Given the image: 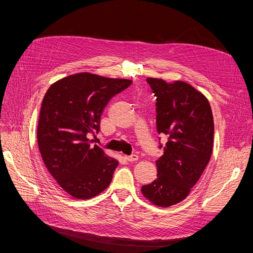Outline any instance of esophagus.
<instances>
[{
    "label": "esophagus",
    "instance_id": "esophagus-1",
    "mask_svg": "<svg viewBox=\"0 0 253 253\" xmlns=\"http://www.w3.org/2000/svg\"><path fill=\"white\" fill-rule=\"evenodd\" d=\"M124 158H125V160H127V161H129V162H133V161H136V160H137L138 156L135 155V154H132V155H130V156H124Z\"/></svg>",
    "mask_w": 253,
    "mask_h": 253
}]
</instances>
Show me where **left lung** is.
<instances>
[{
    "instance_id": "obj_1",
    "label": "left lung",
    "mask_w": 253,
    "mask_h": 253,
    "mask_svg": "<svg viewBox=\"0 0 253 253\" xmlns=\"http://www.w3.org/2000/svg\"><path fill=\"white\" fill-rule=\"evenodd\" d=\"M147 82L157 97V131L167 142L159 145L163 155L156 161L157 178L141 192L155 205L168 207L190 194L210 160L213 116L207 98L190 84L155 78Z\"/></svg>"
}]
</instances>
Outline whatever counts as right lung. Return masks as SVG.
I'll return each instance as SVG.
<instances>
[{"label": "right lung", "mask_w": 253, "mask_h": 253, "mask_svg": "<svg viewBox=\"0 0 253 253\" xmlns=\"http://www.w3.org/2000/svg\"><path fill=\"white\" fill-rule=\"evenodd\" d=\"M126 79L81 73L52 84L44 96L38 144L50 174L77 199H89L109 187L119 162L106 156L94 136L109 101L131 85Z\"/></svg>", "instance_id": "obj_1"}]
</instances>
